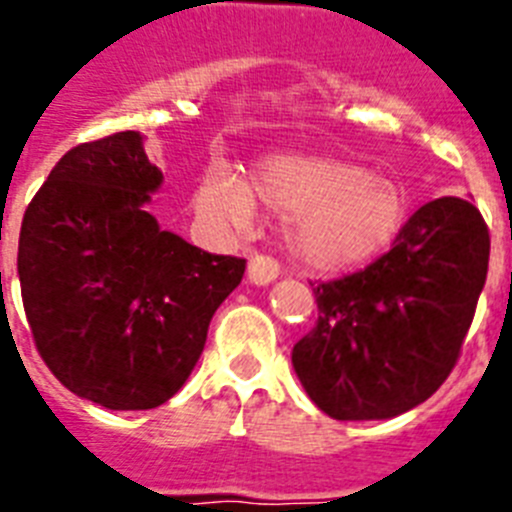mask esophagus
<instances>
[{"label": "esophagus", "instance_id": "obj_1", "mask_svg": "<svg viewBox=\"0 0 512 512\" xmlns=\"http://www.w3.org/2000/svg\"><path fill=\"white\" fill-rule=\"evenodd\" d=\"M277 277H279V264L271 259V256H261V253L251 256V261H248V282L264 287V284L274 282Z\"/></svg>", "mask_w": 512, "mask_h": 512}]
</instances>
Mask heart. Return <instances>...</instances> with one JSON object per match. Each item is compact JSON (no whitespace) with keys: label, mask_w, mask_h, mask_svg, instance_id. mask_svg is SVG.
<instances>
[{"label":"heart","mask_w":512,"mask_h":512,"mask_svg":"<svg viewBox=\"0 0 512 512\" xmlns=\"http://www.w3.org/2000/svg\"><path fill=\"white\" fill-rule=\"evenodd\" d=\"M253 200L287 217V246L315 271H343L382 256L408 225L402 182L354 158L287 151L256 161L248 182L215 166L202 176L197 210L243 228Z\"/></svg>","instance_id":"1"}]
</instances>
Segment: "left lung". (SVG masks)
Segmentation results:
<instances>
[{
  "instance_id": "left-lung-1",
  "label": "left lung",
  "mask_w": 512,
  "mask_h": 512,
  "mask_svg": "<svg viewBox=\"0 0 512 512\" xmlns=\"http://www.w3.org/2000/svg\"><path fill=\"white\" fill-rule=\"evenodd\" d=\"M487 261L485 217L441 197L374 264L320 282L315 328L292 348L310 400L336 420L395 418L428 400L459 359Z\"/></svg>"
}]
</instances>
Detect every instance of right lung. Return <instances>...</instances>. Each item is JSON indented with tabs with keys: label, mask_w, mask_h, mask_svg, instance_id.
I'll list each match as a JSON object with an SVG mask.
<instances>
[{
	"label": "right lung",
	"mask_w": 512,
	"mask_h": 512,
	"mask_svg": "<svg viewBox=\"0 0 512 512\" xmlns=\"http://www.w3.org/2000/svg\"><path fill=\"white\" fill-rule=\"evenodd\" d=\"M164 182L135 130L63 153L27 205L22 305L53 377L107 410H151L182 390L246 259L161 230Z\"/></svg>",
	"instance_id": "obj_1"
}]
</instances>
